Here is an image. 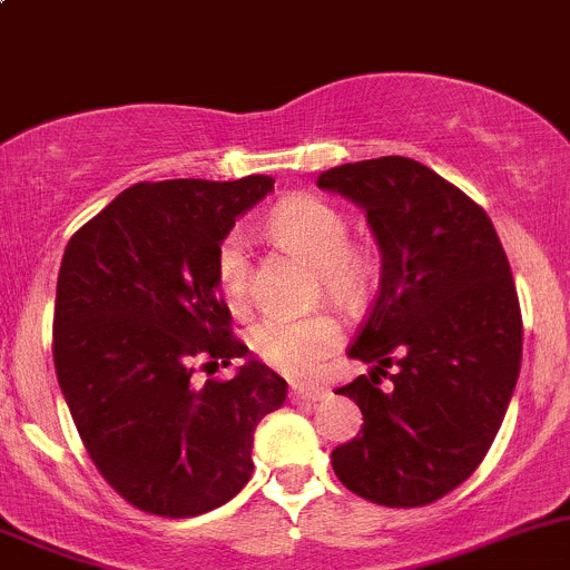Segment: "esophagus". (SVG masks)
<instances>
[{
  "label": "esophagus",
  "instance_id": "1",
  "mask_svg": "<svg viewBox=\"0 0 570 570\" xmlns=\"http://www.w3.org/2000/svg\"><path fill=\"white\" fill-rule=\"evenodd\" d=\"M289 396L295 402H308V405H314V402L325 400L327 389H322V386H292Z\"/></svg>",
  "mask_w": 570,
  "mask_h": 570
}]
</instances>
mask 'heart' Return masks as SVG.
<instances>
[{
	"instance_id": "obj_1",
	"label": "heart",
	"mask_w": 570,
	"mask_h": 570,
	"mask_svg": "<svg viewBox=\"0 0 570 570\" xmlns=\"http://www.w3.org/2000/svg\"><path fill=\"white\" fill-rule=\"evenodd\" d=\"M273 243L314 264L322 292L338 306H355L370 281V262L350 243L344 212L320 195L301 193L281 200L267 217ZM215 284L228 308L250 301V253L239 232H228L215 250ZM342 342V327L325 312L267 314L250 327L258 358L289 377H308Z\"/></svg>"
}]
</instances>
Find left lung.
<instances>
[{
	"label": "left lung",
	"instance_id": "left-lung-1",
	"mask_svg": "<svg viewBox=\"0 0 570 570\" xmlns=\"http://www.w3.org/2000/svg\"><path fill=\"white\" fill-rule=\"evenodd\" d=\"M317 184L366 212L383 256L347 350L372 372L336 389L364 424L333 471L370 502L422 508L469 480L502 428L524 333L510 262L485 209L416 159L338 165Z\"/></svg>",
	"mask_w": 570,
	"mask_h": 570
}]
</instances>
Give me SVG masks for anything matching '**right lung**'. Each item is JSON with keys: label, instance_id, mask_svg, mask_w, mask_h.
<instances>
[{"label": "right lung", "instance_id": "1", "mask_svg": "<svg viewBox=\"0 0 570 570\" xmlns=\"http://www.w3.org/2000/svg\"><path fill=\"white\" fill-rule=\"evenodd\" d=\"M275 178H170L124 189L62 253L55 370L101 476L142 513L189 519L237 497L253 430L286 381L248 358L232 381H193L248 347L215 284L217 243Z\"/></svg>", "mask_w": 570, "mask_h": 570}]
</instances>
